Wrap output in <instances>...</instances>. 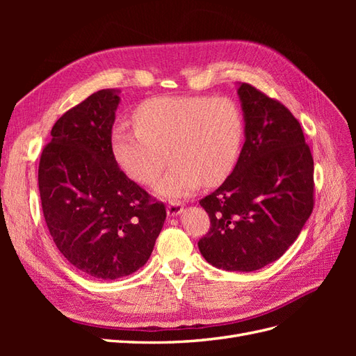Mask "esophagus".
I'll return each mask as SVG.
<instances>
[{
    "instance_id": "34e87169",
    "label": "esophagus",
    "mask_w": 356,
    "mask_h": 356,
    "mask_svg": "<svg viewBox=\"0 0 356 356\" xmlns=\"http://www.w3.org/2000/svg\"><path fill=\"white\" fill-rule=\"evenodd\" d=\"M182 212V204L179 202H170L168 204V215L169 217H175V215Z\"/></svg>"
}]
</instances>
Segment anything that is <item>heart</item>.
Masks as SVG:
<instances>
[{"label":"heart","instance_id":"b5f03b06","mask_svg":"<svg viewBox=\"0 0 356 356\" xmlns=\"http://www.w3.org/2000/svg\"><path fill=\"white\" fill-rule=\"evenodd\" d=\"M135 129L115 126L111 132L114 160L127 177L152 186L165 166L157 193L182 197L202 182L215 186L227 178L243 143V114L230 98L161 96L138 106Z\"/></svg>","mask_w":356,"mask_h":356}]
</instances>
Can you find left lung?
<instances>
[{
    "mask_svg": "<svg viewBox=\"0 0 356 356\" xmlns=\"http://www.w3.org/2000/svg\"><path fill=\"white\" fill-rule=\"evenodd\" d=\"M238 93L245 144L232 175L199 200L211 225L197 245L215 267L254 272L285 254L314 211V157L284 104L248 83Z\"/></svg>",
    "mask_w": 356,
    "mask_h": 356,
    "instance_id": "1",
    "label": "left lung"
}]
</instances>
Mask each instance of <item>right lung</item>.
I'll return each instance as SVG.
<instances>
[{"instance_id":"obj_1","label":"right lung","mask_w":356,"mask_h":356,"mask_svg":"<svg viewBox=\"0 0 356 356\" xmlns=\"http://www.w3.org/2000/svg\"><path fill=\"white\" fill-rule=\"evenodd\" d=\"M118 93L98 90L63 114L38 165L41 207L53 242L75 268L104 281L141 268L166 218L165 203L114 160Z\"/></svg>"}]
</instances>
